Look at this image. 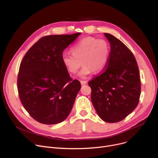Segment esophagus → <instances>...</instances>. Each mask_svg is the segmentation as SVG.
Returning <instances> with one entry per match:
<instances>
[{"mask_svg":"<svg viewBox=\"0 0 158 158\" xmlns=\"http://www.w3.org/2000/svg\"><path fill=\"white\" fill-rule=\"evenodd\" d=\"M80 82H81V84L82 85H86L87 83V82L86 81H81Z\"/></svg>","mask_w":158,"mask_h":158,"instance_id":"1","label":"esophagus"}]
</instances>
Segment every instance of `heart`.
<instances>
[{
    "label": "heart",
    "mask_w": 158,
    "mask_h": 158,
    "mask_svg": "<svg viewBox=\"0 0 158 158\" xmlns=\"http://www.w3.org/2000/svg\"><path fill=\"white\" fill-rule=\"evenodd\" d=\"M71 51L72 53L64 52L62 54L61 61L67 71L73 74L79 70L82 63L84 64L79 73L82 78L94 71L102 72L107 65L110 48L104 39L86 37L75 43Z\"/></svg>",
    "instance_id": "b5f03b06"
}]
</instances>
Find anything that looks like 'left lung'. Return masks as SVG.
<instances>
[{
  "mask_svg": "<svg viewBox=\"0 0 158 158\" xmlns=\"http://www.w3.org/2000/svg\"><path fill=\"white\" fill-rule=\"evenodd\" d=\"M104 35L110 43L107 65L91 81V99L98 115L107 123L124 119L138 106L141 80L133 53L120 40L110 33Z\"/></svg>",
  "mask_w": 158,
  "mask_h": 158,
  "instance_id": "left-lung-1",
  "label": "left lung"
}]
</instances>
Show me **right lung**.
I'll use <instances>...</instances> for the list:
<instances>
[{"label": "right lung", "mask_w": 158, "mask_h": 158, "mask_svg": "<svg viewBox=\"0 0 158 158\" xmlns=\"http://www.w3.org/2000/svg\"><path fill=\"white\" fill-rule=\"evenodd\" d=\"M81 33L40 38L24 56L17 77L19 98L35 121L46 125L63 121L81 88L61 61L63 51Z\"/></svg>", "instance_id": "obj_1"}]
</instances>
